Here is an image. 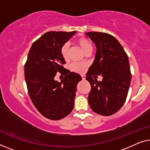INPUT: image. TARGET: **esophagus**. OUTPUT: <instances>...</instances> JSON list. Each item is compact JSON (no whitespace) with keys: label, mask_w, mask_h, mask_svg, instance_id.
<instances>
[{"label":"esophagus","mask_w":150,"mask_h":150,"mask_svg":"<svg viewBox=\"0 0 150 150\" xmlns=\"http://www.w3.org/2000/svg\"><path fill=\"white\" fill-rule=\"evenodd\" d=\"M81 77H82V79H83V80H85V79H86V75H81Z\"/></svg>","instance_id":"esophagus-1"}]
</instances>
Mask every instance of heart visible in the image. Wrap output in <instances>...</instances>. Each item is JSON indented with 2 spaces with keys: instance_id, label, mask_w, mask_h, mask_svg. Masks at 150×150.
<instances>
[{
  "instance_id": "1",
  "label": "heart",
  "mask_w": 150,
  "mask_h": 150,
  "mask_svg": "<svg viewBox=\"0 0 150 150\" xmlns=\"http://www.w3.org/2000/svg\"><path fill=\"white\" fill-rule=\"evenodd\" d=\"M77 43L81 46L82 50L84 51L85 53L92 51L93 46L92 44L88 39L85 38H80L77 40ZM69 44L68 43H64L61 48V54L62 57L64 60H68L69 59ZM86 63H82V62H73L71 64L70 69L73 72L83 73L85 72L87 68Z\"/></svg>"
}]
</instances>
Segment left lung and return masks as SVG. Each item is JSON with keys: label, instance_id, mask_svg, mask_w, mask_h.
<instances>
[{"label": "left lung", "instance_id": "left-lung-1", "mask_svg": "<svg viewBox=\"0 0 150 150\" xmlns=\"http://www.w3.org/2000/svg\"><path fill=\"white\" fill-rule=\"evenodd\" d=\"M86 34L96 46L94 61L87 73L91 84L88 102L94 112L110 116L117 112L127 99L131 74L128 56L119 42L110 34L91 32ZM97 75H102L101 82Z\"/></svg>", "mask_w": 150, "mask_h": 150}]
</instances>
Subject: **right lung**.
Here are the masks:
<instances>
[{
	"label": "right lung",
	"instance_id": "right-lung-1",
	"mask_svg": "<svg viewBox=\"0 0 150 150\" xmlns=\"http://www.w3.org/2000/svg\"><path fill=\"white\" fill-rule=\"evenodd\" d=\"M76 32H48L33 42L25 64V79L33 105L44 117L60 120L74 108L76 89L81 77L66 70L61 48ZM59 72L61 82L53 78Z\"/></svg>",
	"mask_w": 150,
	"mask_h": 150
}]
</instances>
